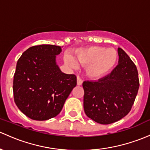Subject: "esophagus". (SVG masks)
Instances as JSON below:
<instances>
[{"label": "esophagus", "instance_id": "34e87169", "mask_svg": "<svg viewBox=\"0 0 150 150\" xmlns=\"http://www.w3.org/2000/svg\"><path fill=\"white\" fill-rule=\"evenodd\" d=\"M82 84H83V80H81L80 77H78L77 78V85L78 86H82Z\"/></svg>", "mask_w": 150, "mask_h": 150}]
</instances>
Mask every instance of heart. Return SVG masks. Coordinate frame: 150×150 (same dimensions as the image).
Instances as JSON below:
<instances>
[{
  "label": "heart",
  "instance_id": "1",
  "mask_svg": "<svg viewBox=\"0 0 150 150\" xmlns=\"http://www.w3.org/2000/svg\"><path fill=\"white\" fill-rule=\"evenodd\" d=\"M75 60L70 54H65L64 61L67 65L74 69L78 64L86 67L88 78L98 80L106 76L116 67L119 54L114 49L100 46H92L76 50Z\"/></svg>",
  "mask_w": 150,
  "mask_h": 150
}]
</instances>
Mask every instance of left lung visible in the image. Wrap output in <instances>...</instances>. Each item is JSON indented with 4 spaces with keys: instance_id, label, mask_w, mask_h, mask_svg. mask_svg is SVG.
<instances>
[{
    "instance_id": "left-lung-1",
    "label": "left lung",
    "mask_w": 150,
    "mask_h": 150,
    "mask_svg": "<svg viewBox=\"0 0 150 150\" xmlns=\"http://www.w3.org/2000/svg\"><path fill=\"white\" fill-rule=\"evenodd\" d=\"M117 51L119 64L109 75L83 83L84 111L98 124H112L127 116L139 87L136 65L122 49Z\"/></svg>"
}]
</instances>
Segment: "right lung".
<instances>
[{
  "label": "right lung",
  "mask_w": 150,
  "mask_h": 150,
  "mask_svg": "<svg viewBox=\"0 0 150 150\" xmlns=\"http://www.w3.org/2000/svg\"><path fill=\"white\" fill-rule=\"evenodd\" d=\"M62 47L42 45L29 47L17 62L14 74V101L23 114L36 121L57 116L77 85L75 75L61 71L57 55Z\"/></svg>",
  "instance_id": "obj_1"
}]
</instances>
